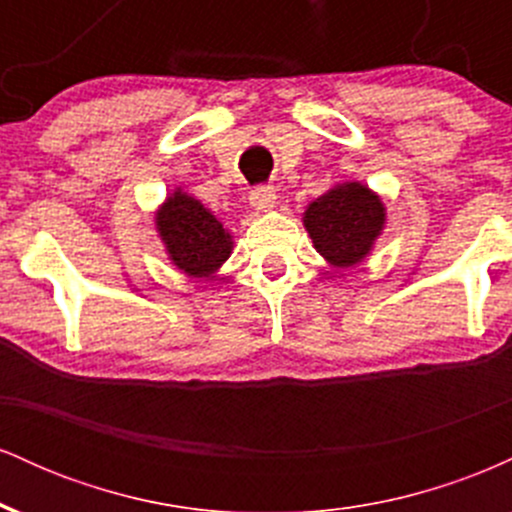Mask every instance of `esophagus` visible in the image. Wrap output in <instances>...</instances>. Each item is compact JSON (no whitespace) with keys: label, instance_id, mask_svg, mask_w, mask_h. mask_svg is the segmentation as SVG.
<instances>
[{"label":"esophagus","instance_id":"obj_1","mask_svg":"<svg viewBox=\"0 0 512 512\" xmlns=\"http://www.w3.org/2000/svg\"><path fill=\"white\" fill-rule=\"evenodd\" d=\"M250 204L255 209H260V211H269L276 204V192H274V187H269V185H260V187H255V190L250 192Z\"/></svg>","mask_w":512,"mask_h":512}]
</instances>
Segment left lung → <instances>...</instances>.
Returning <instances> with one entry per match:
<instances>
[{
    "label": "left lung",
    "instance_id": "left-lung-1",
    "mask_svg": "<svg viewBox=\"0 0 512 512\" xmlns=\"http://www.w3.org/2000/svg\"><path fill=\"white\" fill-rule=\"evenodd\" d=\"M315 250L334 267H354L368 255L385 223V207L361 182H346L315 199L303 216Z\"/></svg>",
    "mask_w": 512,
    "mask_h": 512
}]
</instances>
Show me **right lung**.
<instances>
[{"mask_svg": "<svg viewBox=\"0 0 512 512\" xmlns=\"http://www.w3.org/2000/svg\"><path fill=\"white\" fill-rule=\"evenodd\" d=\"M156 228L170 260L187 276H211L231 255V233L199 199L180 190L158 209Z\"/></svg>", "mask_w": 512, "mask_h": 512, "instance_id": "1", "label": "right lung"}]
</instances>
